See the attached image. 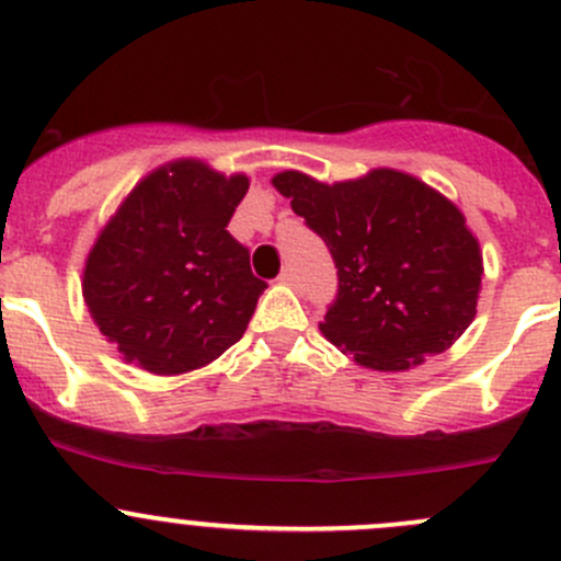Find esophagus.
<instances>
[{
    "label": "esophagus",
    "mask_w": 561,
    "mask_h": 561,
    "mask_svg": "<svg viewBox=\"0 0 561 561\" xmlns=\"http://www.w3.org/2000/svg\"><path fill=\"white\" fill-rule=\"evenodd\" d=\"M279 282H282V285H293V282H296V271H293V268H282Z\"/></svg>",
    "instance_id": "esophagus-1"
}]
</instances>
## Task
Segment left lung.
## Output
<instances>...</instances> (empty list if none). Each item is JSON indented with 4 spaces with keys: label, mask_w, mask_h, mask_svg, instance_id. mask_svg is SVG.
Segmentation results:
<instances>
[{
    "label": "left lung",
    "mask_w": 561,
    "mask_h": 561,
    "mask_svg": "<svg viewBox=\"0 0 561 561\" xmlns=\"http://www.w3.org/2000/svg\"><path fill=\"white\" fill-rule=\"evenodd\" d=\"M274 186L336 265L339 290L320 331L342 353L366 369L404 371L467 331L483 260L439 192L388 168L333 186L285 171Z\"/></svg>",
    "instance_id": "8db88e82"
}]
</instances>
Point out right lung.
Returning <instances> with one entry per match:
<instances>
[{"label": "right lung", "mask_w": 561, "mask_h": 561, "mask_svg": "<svg viewBox=\"0 0 561 561\" xmlns=\"http://www.w3.org/2000/svg\"><path fill=\"white\" fill-rule=\"evenodd\" d=\"M247 175L181 160L146 175L105 225L83 271V298L124 360L181 375L244 336L263 279L228 233Z\"/></svg>", "instance_id": "right-lung-1"}]
</instances>
